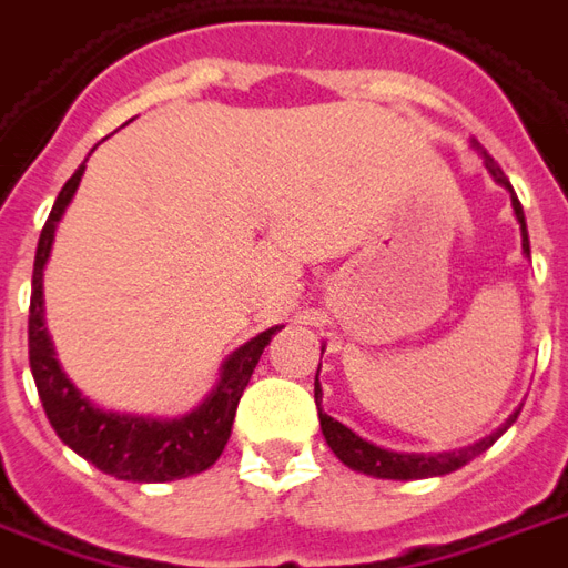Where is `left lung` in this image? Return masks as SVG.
Here are the masks:
<instances>
[{
    "label": "left lung",
    "instance_id": "1",
    "mask_svg": "<svg viewBox=\"0 0 568 568\" xmlns=\"http://www.w3.org/2000/svg\"><path fill=\"white\" fill-rule=\"evenodd\" d=\"M478 150V144H476ZM481 159H485V168L490 178L497 180L499 186L508 189V195H511V210H515V220L520 225V250L524 255H530V234H527V220H524V207H520V201L515 199V192L508 186L506 174L499 171V165L490 159V155L481 150ZM322 355H325V346H322ZM322 369V364H318ZM316 406H318V424H322V436H325V443L331 445V452L348 466V469H355V473H364V476L373 478H397V481H409V478H434V476H445V473H455L460 466H466L473 457H478L481 452H487L490 445L497 443L499 436L506 434L508 427L515 424L518 413L508 415V422L503 427H497L494 434L485 436V439H478L473 445H464V448H455V452H439V455H415V452H390V448H382V445L369 443L364 436H358L355 430H348L346 424H339L337 418H331V415L322 409V385H318V373H316Z\"/></svg>",
    "mask_w": 568,
    "mask_h": 568
}]
</instances>
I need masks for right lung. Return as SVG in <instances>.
<instances>
[{
	"label": "right lung",
	"mask_w": 568,
	"mask_h": 568,
	"mask_svg": "<svg viewBox=\"0 0 568 568\" xmlns=\"http://www.w3.org/2000/svg\"><path fill=\"white\" fill-rule=\"evenodd\" d=\"M83 171H87V162L62 186L60 199L50 210L38 237L36 267H32L29 367H32L41 406L62 443L108 476L144 485V481H174V478L204 473L207 466L220 460L231 436L243 388L250 385L252 369L262 358L264 346L283 325L267 327L258 337L234 348L229 358L222 361L220 379L213 390L192 413L180 418H150V415L113 413V409L95 406L60 367L57 348L48 334V322H44V267L53 250L57 225L81 186Z\"/></svg>",
	"instance_id": "right-lung-1"
}]
</instances>
